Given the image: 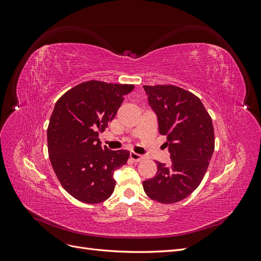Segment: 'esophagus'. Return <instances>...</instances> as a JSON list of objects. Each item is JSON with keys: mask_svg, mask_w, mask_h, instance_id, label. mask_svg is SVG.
<instances>
[{"mask_svg": "<svg viewBox=\"0 0 261 261\" xmlns=\"http://www.w3.org/2000/svg\"><path fill=\"white\" fill-rule=\"evenodd\" d=\"M129 158H130V159H132L134 162H140L141 160L144 159L143 155H140V154H138V153H136V152H130V153H129Z\"/></svg>", "mask_w": 261, "mask_h": 261, "instance_id": "34e87169", "label": "esophagus"}]
</instances>
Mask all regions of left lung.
<instances>
[{
	"instance_id": "obj_1",
	"label": "left lung",
	"mask_w": 261,
	"mask_h": 261,
	"mask_svg": "<svg viewBox=\"0 0 261 261\" xmlns=\"http://www.w3.org/2000/svg\"><path fill=\"white\" fill-rule=\"evenodd\" d=\"M144 89L171 153L168 167L156 162V174L143 181L144 191L152 200L174 203L191 195L206 174L215 150L212 120L198 97L177 86H144Z\"/></svg>"
}]
</instances>
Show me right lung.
Returning a JSON list of instances; mask_svg holds the SVG:
<instances>
[{"label":"right lung","mask_w":261,"mask_h":261,"mask_svg":"<svg viewBox=\"0 0 261 261\" xmlns=\"http://www.w3.org/2000/svg\"><path fill=\"white\" fill-rule=\"evenodd\" d=\"M134 85L89 81L57 101L48 126V152L61 185L74 198L99 203L112 195L113 172L129 158L128 150L102 148L103 133Z\"/></svg>","instance_id":"1"}]
</instances>
